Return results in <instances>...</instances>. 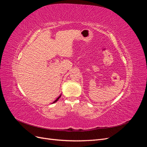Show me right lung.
<instances>
[{"mask_svg": "<svg viewBox=\"0 0 147 147\" xmlns=\"http://www.w3.org/2000/svg\"><path fill=\"white\" fill-rule=\"evenodd\" d=\"M61 96V95H60V96H59L58 97H57V99H56V100H55L54 102H53V103H55V102H57V100H58V99L60 98Z\"/></svg>", "mask_w": 147, "mask_h": 147, "instance_id": "1", "label": "right lung"}]
</instances>
